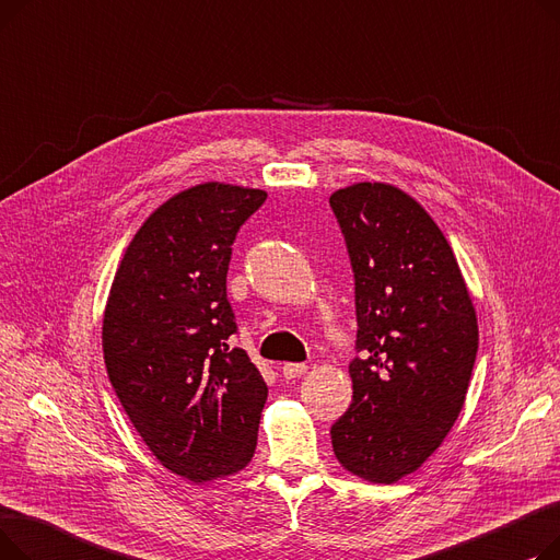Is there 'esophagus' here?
Here are the masks:
<instances>
[{"instance_id":"1","label":"esophagus","mask_w":560,"mask_h":560,"mask_svg":"<svg viewBox=\"0 0 560 560\" xmlns=\"http://www.w3.org/2000/svg\"><path fill=\"white\" fill-rule=\"evenodd\" d=\"M306 365L304 363H285L283 368H281V372H283V376L285 378H300L302 374H306Z\"/></svg>"}]
</instances>
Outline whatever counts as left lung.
<instances>
[{
    "mask_svg": "<svg viewBox=\"0 0 560 560\" xmlns=\"http://www.w3.org/2000/svg\"><path fill=\"white\" fill-rule=\"evenodd\" d=\"M354 270L351 404L331 427L338 463L395 483L443 445L472 376L479 325L458 260L433 218L397 186L361 182L329 199Z\"/></svg>",
    "mask_w": 560,
    "mask_h": 560,
    "instance_id": "1",
    "label": "left lung"
}]
</instances>
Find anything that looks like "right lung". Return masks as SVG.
Listing matches in <instances>:
<instances>
[{"label":"right lung","mask_w":560,"mask_h":560,"mask_svg":"<svg viewBox=\"0 0 560 560\" xmlns=\"http://www.w3.org/2000/svg\"><path fill=\"white\" fill-rule=\"evenodd\" d=\"M258 188L206 182L142 222L104 308V363L117 399L170 472L192 483L241 472L254 456L268 386L226 300L231 245L265 201Z\"/></svg>","instance_id":"obj_1"}]
</instances>
